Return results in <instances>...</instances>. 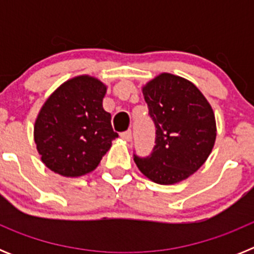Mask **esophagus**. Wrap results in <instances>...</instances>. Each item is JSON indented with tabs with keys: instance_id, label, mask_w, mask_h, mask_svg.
Listing matches in <instances>:
<instances>
[{
	"instance_id": "esophagus-1",
	"label": "esophagus",
	"mask_w": 254,
	"mask_h": 254,
	"mask_svg": "<svg viewBox=\"0 0 254 254\" xmlns=\"http://www.w3.org/2000/svg\"><path fill=\"white\" fill-rule=\"evenodd\" d=\"M121 137H122L125 141H131L132 140L131 129H128V131H126V132H122V133H121Z\"/></svg>"
}]
</instances>
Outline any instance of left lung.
<instances>
[{
  "instance_id": "obj_1",
  "label": "left lung",
  "mask_w": 254,
  "mask_h": 254,
  "mask_svg": "<svg viewBox=\"0 0 254 254\" xmlns=\"http://www.w3.org/2000/svg\"><path fill=\"white\" fill-rule=\"evenodd\" d=\"M156 127L151 155L134 163L158 185L185 181L202 167L216 140V121L198 87L181 76L160 73L142 86Z\"/></svg>"
}]
</instances>
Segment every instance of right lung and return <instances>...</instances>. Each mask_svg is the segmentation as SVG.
Masks as SVG:
<instances>
[{
    "label": "right lung",
    "mask_w": 254,
    "mask_h": 254,
    "mask_svg": "<svg viewBox=\"0 0 254 254\" xmlns=\"http://www.w3.org/2000/svg\"><path fill=\"white\" fill-rule=\"evenodd\" d=\"M107 86L89 75L76 76L57 87L40 108L34 141L42 161L64 177L93 172L112 141L118 137L104 111Z\"/></svg>",
    "instance_id": "right-lung-1"
}]
</instances>
